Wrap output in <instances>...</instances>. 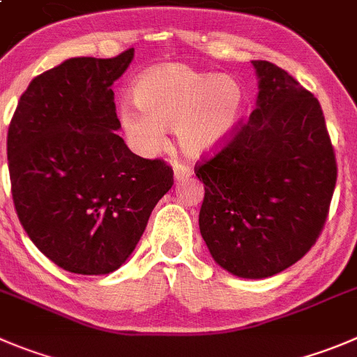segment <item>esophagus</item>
<instances>
[{
    "label": "esophagus",
    "mask_w": 357,
    "mask_h": 357,
    "mask_svg": "<svg viewBox=\"0 0 357 357\" xmlns=\"http://www.w3.org/2000/svg\"><path fill=\"white\" fill-rule=\"evenodd\" d=\"M191 168L185 165H182V162H175L173 165V175H175V181L181 182V181H185L188 176H191Z\"/></svg>",
    "instance_id": "esophagus-1"
}]
</instances>
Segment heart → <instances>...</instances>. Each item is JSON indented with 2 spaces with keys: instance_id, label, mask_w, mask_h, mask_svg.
Wrapping results in <instances>:
<instances>
[{
  "instance_id": "1",
  "label": "heart",
  "mask_w": 357,
  "mask_h": 357,
  "mask_svg": "<svg viewBox=\"0 0 357 357\" xmlns=\"http://www.w3.org/2000/svg\"><path fill=\"white\" fill-rule=\"evenodd\" d=\"M135 107H122L121 122L138 147L155 149L162 130H175L189 158H203L231 140L242 121L245 94L227 75H210L188 64H159L144 71L131 89Z\"/></svg>"
}]
</instances>
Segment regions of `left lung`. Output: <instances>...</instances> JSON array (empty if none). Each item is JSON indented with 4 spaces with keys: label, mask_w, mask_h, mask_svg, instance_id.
<instances>
[{
    "label": "left lung",
    "mask_w": 357,
    "mask_h": 357,
    "mask_svg": "<svg viewBox=\"0 0 357 357\" xmlns=\"http://www.w3.org/2000/svg\"><path fill=\"white\" fill-rule=\"evenodd\" d=\"M252 66L256 108L195 172L205 185L199 231L213 261L236 277L266 278L293 266L321 235L337 159L317 98L277 64Z\"/></svg>",
    "instance_id": "8db88e82"
}]
</instances>
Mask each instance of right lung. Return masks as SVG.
Returning <instances> with one entry per match:
<instances>
[{
  "mask_svg": "<svg viewBox=\"0 0 357 357\" xmlns=\"http://www.w3.org/2000/svg\"><path fill=\"white\" fill-rule=\"evenodd\" d=\"M133 56L66 59L31 80L10 122L17 215L31 242L71 273L122 266L173 185L172 166L133 154L115 133L112 84Z\"/></svg>",
  "mask_w": 357,
  "mask_h": 357,
  "instance_id": "add662e5",
  "label": "right lung"
}]
</instances>
